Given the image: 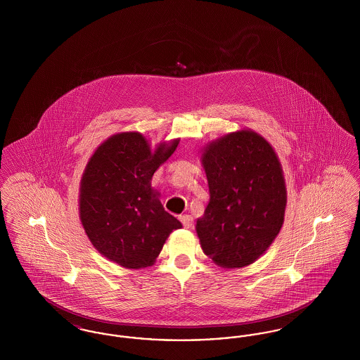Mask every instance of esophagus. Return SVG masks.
I'll return each mask as SVG.
<instances>
[{"label": "esophagus", "mask_w": 360, "mask_h": 360, "mask_svg": "<svg viewBox=\"0 0 360 360\" xmlns=\"http://www.w3.org/2000/svg\"><path fill=\"white\" fill-rule=\"evenodd\" d=\"M179 220H181V223H182V225H184L185 228H191V226H193V221H194L190 214H182V216H179Z\"/></svg>", "instance_id": "esophagus-1"}]
</instances>
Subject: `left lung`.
<instances>
[{
  "mask_svg": "<svg viewBox=\"0 0 360 360\" xmlns=\"http://www.w3.org/2000/svg\"><path fill=\"white\" fill-rule=\"evenodd\" d=\"M201 159L210 194L195 225L202 251L221 267L248 266L283 224L288 195L279 159L251 129L212 141Z\"/></svg>",
  "mask_w": 360,
  "mask_h": 360,
  "instance_id": "1",
  "label": "left lung"
}]
</instances>
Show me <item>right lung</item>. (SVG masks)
<instances>
[{"mask_svg":"<svg viewBox=\"0 0 360 360\" xmlns=\"http://www.w3.org/2000/svg\"><path fill=\"white\" fill-rule=\"evenodd\" d=\"M179 139L154 151L139 132L105 140L86 165L79 188V217L94 248L127 269L154 264L174 229L182 226L151 188L154 172Z\"/></svg>","mask_w":360,"mask_h":360,"instance_id":"1","label":"right lung"}]
</instances>
